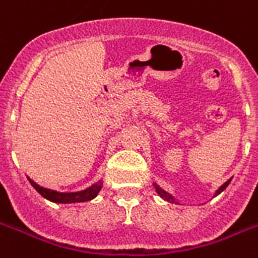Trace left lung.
Wrapping results in <instances>:
<instances>
[{
	"mask_svg": "<svg viewBox=\"0 0 258 258\" xmlns=\"http://www.w3.org/2000/svg\"><path fill=\"white\" fill-rule=\"evenodd\" d=\"M231 180H232V179H229V180H228V181H225V183H224L223 185H221V187H220L219 189L216 190V194H215V196H217V195H219V194H221V192H223V190L228 187V184L231 183ZM154 187H155V190H156V192H158L159 196H160V198H162V199H164L165 202H169V203H177L176 200H175V198H173L172 195H169L168 192H165V190L163 189V188L159 187V185H158V184H156V183H154Z\"/></svg>",
	"mask_w": 258,
	"mask_h": 258,
	"instance_id": "obj_1",
	"label": "left lung"
}]
</instances>
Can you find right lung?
Returning a JSON list of instances; mask_svg holds the SVG:
<instances>
[{
    "mask_svg": "<svg viewBox=\"0 0 258 258\" xmlns=\"http://www.w3.org/2000/svg\"><path fill=\"white\" fill-rule=\"evenodd\" d=\"M30 184L34 187V189L38 192L41 196L47 199L49 202L53 203H59V204H71V203H83V202H90L94 198H96V195L99 194V190L102 189L103 185V180L96 181L93 184L91 187L86 188L83 190H78V192H58V190L49 189V188L41 187L38 184L33 181L30 177H27Z\"/></svg>",
    "mask_w": 258,
    "mask_h": 258,
    "instance_id": "right-lung-1",
    "label": "right lung"
}]
</instances>
